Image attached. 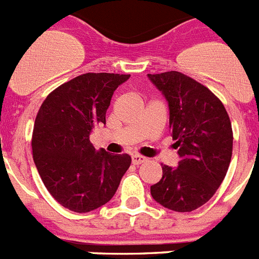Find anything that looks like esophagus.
Here are the masks:
<instances>
[{
    "mask_svg": "<svg viewBox=\"0 0 259 259\" xmlns=\"http://www.w3.org/2000/svg\"><path fill=\"white\" fill-rule=\"evenodd\" d=\"M132 161L134 165H139V164H143V162H146L147 158L143 157V156H141V155H133Z\"/></svg>",
    "mask_w": 259,
    "mask_h": 259,
    "instance_id": "esophagus-1",
    "label": "esophagus"
}]
</instances>
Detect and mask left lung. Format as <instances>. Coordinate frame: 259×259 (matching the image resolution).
Segmentation results:
<instances>
[{
  "label": "left lung",
  "instance_id": "left-lung-1",
  "mask_svg": "<svg viewBox=\"0 0 259 259\" xmlns=\"http://www.w3.org/2000/svg\"><path fill=\"white\" fill-rule=\"evenodd\" d=\"M169 107V127L178 148V166L162 165L151 195L164 208L192 211L211 199L232 156V127L222 102L181 72L147 74Z\"/></svg>",
  "mask_w": 259,
  "mask_h": 259
}]
</instances>
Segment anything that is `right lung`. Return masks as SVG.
Instances as JSON below:
<instances>
[{"label":"right lung","mask_w":259,"mask_h":259,"mask_svg":"<svg viewBox=\"0 0 259 259\" xmlns=\"http://www.w3.org/2000/svg\"><path fill=\"white\" fill-rule=\"evenodd\" d=\"M130 74L85 73L50 93L36 116L32 152L51 196L76 213L101 208L112 199L132 164L126 153L97 151L95 125H106L111 98Z\"/></svg>","instance_id":"right-lung-1"}]
</instances>
